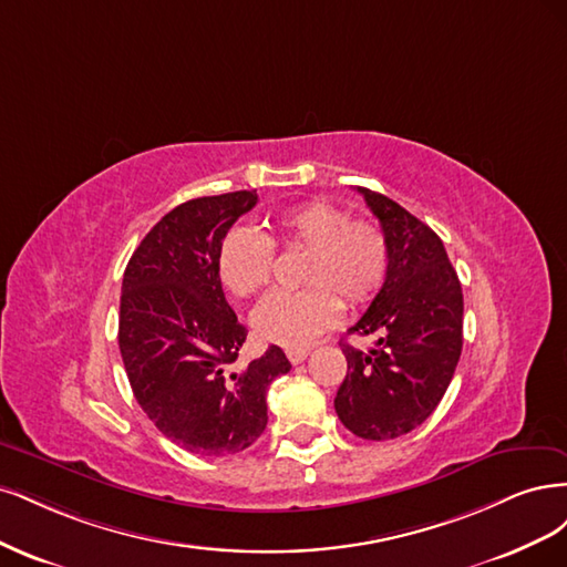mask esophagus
Wrapping results in <instances>:
<instances>
[{"mask_svg":"<svg viewBox=\"0 0 567 567\" xmlns=\"http://www.w3.org/2000/svg\"><path fill=\"white\" fill-rule=\"evenodd\" d=\"M306 355H308V349H287V360H289L291 364L303 362Z\"/></svg>","mask_w":567,"mask_h":567,"instance_id":"esophagus-1","label":"esophagus"}]
</instances>
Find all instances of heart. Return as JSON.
<instances>
[{
	"label": "heart",
	"mask_w": 567,
	"mask_h": 567,
	"mask_svg": "<svg viewBox=\"0 0 567 567\" xmlns=\"http://www.w3.org/2000/svg\"><path fill=\"white\" fill-rule=\"evenodd\" d=\"M276 243L306 249L301 291H282L254 313V330L270 343L301 349L330 327L341 310L368 303L386 280L389 237L372 221H351V214L330 199H310L276 216ZM218 278L230 295L249 299L268 287L276 266V245L257 228L235 226L218 245Z\"/></svg>",
	"instance_id": "heart-1"
}]
</instances>
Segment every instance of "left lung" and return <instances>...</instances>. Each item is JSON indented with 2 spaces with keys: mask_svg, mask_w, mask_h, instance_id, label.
Wrapping results in <instances>:
<instances>
[{
  "mask_svg": "<svg viewBox=\"0 0 567 567\" xmlns=\"http://www.w3.org/2000/svg\"><path fill=\"white\" fill-rule=\"evenodd\" d=\"M391 245L379 295L349 334L374 337L370 351L341 343L349 372L337 391L341 424L364 441H391L424 424L462 355L464 297L443 240L391 197L360 188Z\"/></svg>",
  "mask_w": 567,
  "mask_h": 567,
  "instance_id": "obj_1",
  "label": "left lung"
}]
</instances>
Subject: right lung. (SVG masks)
I'll return each instance as SVG.
<instances>
[{"mask_svg":"<svg viewBox=\"0 0 567 567\" xmlns=\"http://www.w3.org/2000/svg\"><path fill=\"white\" fill-rule=\"evenodd\" d=\"M257 190L195 197L143 237L124 270L120 353L141 410L193 454L247 450L268 424L266 391L291 370L270 349L233 372L247 330L226 301L218 245L257 205Z\"/></svg>","mask_w":567,"mask_h":567,"instance_id":"obj_1","label":"right lung"}]
</instances>
